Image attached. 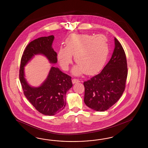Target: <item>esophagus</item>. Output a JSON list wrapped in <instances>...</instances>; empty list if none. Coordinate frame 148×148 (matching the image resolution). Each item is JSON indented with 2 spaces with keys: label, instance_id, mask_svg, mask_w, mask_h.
<instances>
[{
  "label": "esophagus",
  "instance_id": "34e87169",
  "mask_svg": "<svg viewBox=\"0 0 148 148\" xmlns=\"http://www.w3.org/2000/svg\"><path fill=\"white\" fill-rule=\"evenodd\" d=\"M79 82H80V81L78 79H72L73 84H75V83Z\"/></svg>",
  "mask_w": 148,
  "mask_h": 148
}]
</instances>
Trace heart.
I'll list each match as a JSON object with an SVG mask.
<instances>
[{
    "label": "heart",
    "mask_w": 148,
    "mask_h": 148,
    "mask_svg": "<svg viewBox=\"0 0 148 148\" xmlns=\"http://www.w3.org/2000/svg\"><path fill=\"white\" fill-rule=\"evenodd\" d=\"M108 53V40L103 35L73 34L66 40V47L60 48L58 58L61 67L67 71L72 62L73 55L78 64L73 69V73L79 75L85 72L91 75L102 68Z\"/></svg>",
    "instance_id": "1"
}]
</instances>
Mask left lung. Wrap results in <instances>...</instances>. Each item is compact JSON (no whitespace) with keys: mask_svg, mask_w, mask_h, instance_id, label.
<instances>
[{"mask_svg":"<svg viewBox=\"0 0 148 148\" xmlns=\"http://www.w3.org/2000/svg\"><path fill=\"white\" fill-rule=\"evenodd\" d=\"M114 42L112 57L102 71L84 82V102L97 111H105L112 107L125 88L127 76L125 53L116 37Z\"/></svg>","mask_w":148,"mask_h":148,"instance_id":"1","label":"left lung"}]
</instances>
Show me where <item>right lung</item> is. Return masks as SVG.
Returning <instances> with one entry per match:
<instances>
[{
	"mask_svg": "<svg viewBox=\"0 0 148 148\" xmlns=\"http://www.w3.org/2000/svg\"><path fill=\"white\" fill-rule=\"evenodd\" d=\"M54 38L53 35L42 37L30 42L23 52L19 69V80L24 94L36 110L47 116L55 115L65 107L66 94L73 86L72 77L58 68L52 67L42 85L32 87L24 77V67L36 54L44 55L51 63L57 62V54L51 47Z\"/></svg>",
	"mask_w": 148,
	"mask_h": 148,
	"instance_id": "right-lung-1",
	"label": "right lung"
}]
</instances>
